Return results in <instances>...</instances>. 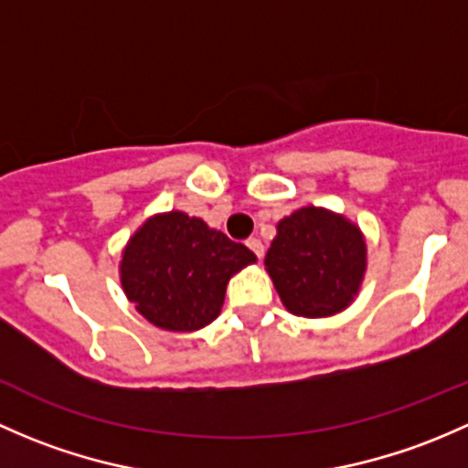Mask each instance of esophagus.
Masks as SVG:
<instances>
[{
  "mask_svg": "<svg viewBox=\"0 0 468 468\" xmlns=\"http://www.w3.org/2000/svg\"><path fill=\"white\" fill-rule=\"evenodd\" d=\"M245 245H248V248L252 250V252L257 254L259 259L263 257V243H261V240H259V239H248V240H245Z\"/></svg>",
  "mask_w": 468,
  "mask_h": 468,
  "instance_id": "obj_1",
  "label": "esophagus"
}]
</instances>
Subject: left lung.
I'll list each match as a JSON object with an SVG mask.
<instances>
[{
    "mask_svg": "<svg viewBox=\"0 0 468 468\" xmlns=\"http://www.w3.org/2000/svg\"><path fill=\"white\" fill-rule=\"evenodd\" d=\"M367 245L358 225L322 207H302L279 220L266 270L292 315L329 317L358 295Z\"/></svg>",
    "mask_w": 468,
    "mask_h": 468,
    "instance_id": "left-lung-1",
    "label": "left lung"
}]
</instances>
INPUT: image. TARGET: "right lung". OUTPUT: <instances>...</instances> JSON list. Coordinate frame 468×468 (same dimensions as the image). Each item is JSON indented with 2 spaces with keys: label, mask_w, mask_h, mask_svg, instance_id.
Returning a JSON list of instances; mask_svg holds the SVG:
<instances>
[{
  "label": "right lung",
  "mask_w": 468,
  "mask_h": 468,
  "mask_svg": "<svg viewBox=\"0 0 468 468\" xmlns=\"http://www.w3.org/2000/svg\"><path fill=\"white\" fill-rule=\"evenodd\" d=\"M257 261L205 220L185 211L148 218L123 250L122 286L151 324L166 331H198L223 308L232 274Z\"/></svg>",
  "instance_id": "obj_1"
}]
</instances>
